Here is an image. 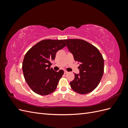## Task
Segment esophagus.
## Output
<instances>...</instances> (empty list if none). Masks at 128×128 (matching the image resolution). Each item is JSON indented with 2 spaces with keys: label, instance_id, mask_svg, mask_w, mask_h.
I'll use <instances>...</instances> for the list:
<instances>
[{
  "label": "esophagus",
  "instance_id": "esophagus-1",
  "mask_svg": "<svg viewBox=\"0 0 128 128\" xmlns=\"http://www.w3.org/2000/svg\"><path fill=\"white\" fill-rule=\"evenodd\" d=\"M68 72H67V71H66V70H64V74H67Z\"/></svg>",
  "mask_w": 128,
  "mask_h": 128
}]
</instances>
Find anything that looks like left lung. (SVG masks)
Masks as SVG:
<instances>
[{
	"label": "left lung",
	"mask_w": 128,
	"mask_h": 128,
	"mask_svg": "<svg viewBox=\"0 0 128 128\" xmlns=\"http://www.w3.org/2000/svg\"><path fill=\"white\" fill-rule=\"evenodd\" d=\"M73 54L80 62V74L70 82L72 90L81 94H87L97 87L104 72V61L98 49L88 42L80 39L64 40Z\"/></svg>",
	"instance_id": "8db88e82"
}]
</instances>
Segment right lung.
Here are the masks:
<instances>
[{
  "label": "right lung",
  "mask_w": 128,
  "mask_h": 128,
  "mask_svg": "<svg viewBox=\"0 0 128 128\" xmlns=\"http://www.w3.org/2000/svg\"><path fill=\"white\" fill-rule=\"evenodd\" d=\"M66 46L64 40H44L26 53L22 70L26 82L34 93L46 96L56 90L64 72L62 70L54 71L50 67L56 52Z\"/></svg>",
  "instance_id": "right-lung-1"
}]
</instances>
